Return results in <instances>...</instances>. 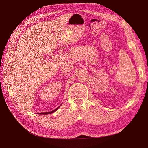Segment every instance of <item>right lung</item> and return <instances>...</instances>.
<instances>
[{
    "label": "right lung",
    "instance_id": "1",
    "mask_svg": "<svg viewBox=\"0 0 148 148\" xmlns=\"http://www.w3.org/2000/svg\"><path fill=\"white\" fill-rule=\"evenodd\" d=\"M59 107H58V108H56L55 110H53V111H51V112H47V113H39V114H51V113H54V112H56L58 109V108H59Z\"/></svg>",
    "mask_w": 148,
    "mask_h": 148
}]
</instances>
